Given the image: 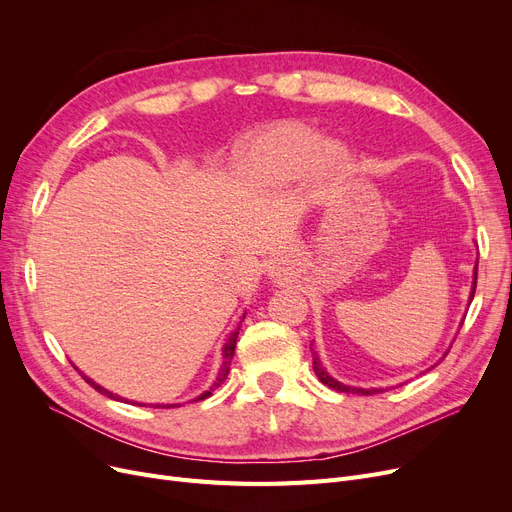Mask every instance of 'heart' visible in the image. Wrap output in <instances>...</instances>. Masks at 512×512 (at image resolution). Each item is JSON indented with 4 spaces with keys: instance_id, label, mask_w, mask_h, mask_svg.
Returning <instances> with one entry per match:
<instances>
[{
    "instance_id": "1",
    "label": "heart",
    "mask_w": 512,
    "mask_h": 512,
    "mask_svg": "<svg viewBox=\"0 0 512 512\" xmlns=\"http://www.w3.org/2000/svg\"><path fill=\"white\" fill-rule=\"evenodd\" d=\"M344 152L335 143H319V137L296 120H283L260 131L241 154L246 177L256 185H283L296 179L312 160L316 168L329 170L342 162Z\"/></svg>"
}]
</instances>
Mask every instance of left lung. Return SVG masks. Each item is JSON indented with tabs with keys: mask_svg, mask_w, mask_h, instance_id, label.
Masks as SVG:
<instances>
[{
	"mask_svg": "<svg viewBox=\"0 0 512 512\" xmlns=\"http://www.w3.org/2000/svg\"><path fill=\"white\" fill-rule=\"evenodd\" d=\"M475 287H477V264H475V273H473V289H471V298H469V302L473 300V296H475ZM312 369H314V373H316V377H319V381H323L327 387H331V389H337V392H348V394H362V396H373V394H379L381 389H364V387H350V385H344V383H339V381H335L327 371H325V367L321 364V360H319V356H316V352L312 350Z\"/></svg>",
	"mask_w": 512,
	"mask_h": 512,
	"instance_id": "1",
	"label": "left lung"
}]
</instances>
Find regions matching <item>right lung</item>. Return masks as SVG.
<instances>
[{"label":"right lung","instance_id":"1","mask_svg":"<svg viewBox=\"0 0 512 512\" xmlns=\"http://www.w3.org/2000/svg\"><path fill=\"white\" fill-rule=\"evenodd\" d=\"M243 321V319H241ZM237 335H239V327L231 333V337L227 339V344H225V348H223V367H221V373H218V377H216V381H214V385L208 389V392H204L198 400H204V398H208V396H212V389L214 387H218L221 385L225 379H227V375H229V364H231V360H233V354H235V344H237ZM83 379L93 387V389H97V392L100 394H104V396H108V398H112V400H123V398H118V396H114L112 392H108V389H104L102 385H97L95 381H91L89 377H85L83 375ZM131 404H135V402H131ZM137 406H141V404H137ZM156 406H166V408H173V406H179V404H156Z\"/></svg>","mask_w":512,"mask_h":512}]
</instances>
